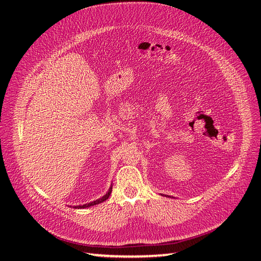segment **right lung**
<instances>
[{
    "mask_svg": "<svg viewBox=\"0 0 261 261\" xmlns=\"http://www.w3.org/2000/svg\"><path fill=\"white\" fill-rule=\"evenodd\" d=\"M111 192H112V185L110 186V189H109V191H108V193H107V194L105 195V196H102L101 198H99V199H97V200H93V202H91V203H88V204H84V205H77V206H73L75 207V208H87V207H90V206H93V205H97V204H100V203H102V202H105V200H107L109 198V196H110V194H111Z\"/></svg>",
    "mask_w": 261,
    "mask_h": 261,
    "instance_id": "obj_1",
    "label": "right lung"
}]
</instances>
